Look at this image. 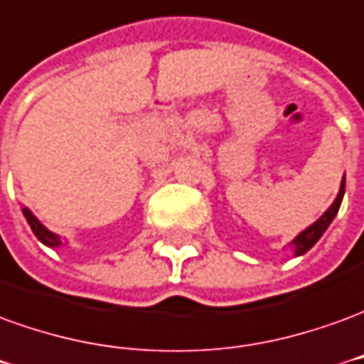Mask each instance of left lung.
Segmentation results:
<instances>
[{
	"label": "left lung",
	"mask_w": 364,
	"mask_h": 364,
	"mask_svg": "<svg viewBox=\"0 0 364 364\" xmlns=\"http://www.w3.org/2000/svg\"><path fill=\"white\" fill-rule=\"evenodd\" d=\"M343 194H345V178L341 180V188H339V194L335 198V202L329 205V210L321 215V218L316 221V223H311L310 228L304 229L300 235L294 239L290 247L294 249V255L296 257H300L304 252H308L314 247V245L318 243L319 237L326 233V229L329 228V223L333 221V218L337 215V211H339V205H341V200H343Z\"/></svg>",
	"instance_id": "8db88e82"
}]
</instances>
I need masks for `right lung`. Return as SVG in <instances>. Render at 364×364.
Masks as SVG:
<instances>
[{"label":"right lung","instance_id":"1","mask_svg":"<svg viewBox=\"0 0 364 364\" xmlns=\"http://www.w3.org/2000/svg\"><path fill=\"white\" fill-rule=\"evenodd\" d=\"M23 215H25V219H27V223L31 225V229H33V233L37 235V239L41 241L43 245H46V247H60L63 245V239L56 235V233H53V231H48V229L38 221L33 213H31V210H27V208H23Z\"/></svg>","mask_w":364,"mask_h":364}]
</instances>
